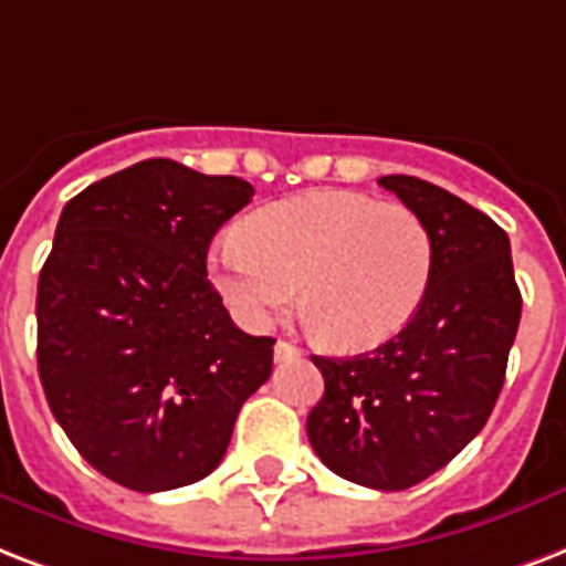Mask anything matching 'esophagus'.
<instances>
[{"label":"esophagus","mask_w":566,"mask_h":566,"mask_svg":"<svg viewBox=\"0 0 566 566\" xmlns=\"http://www.w3.org/2000/svg\"><path fill=\"white\" fill-rule=\"evenodd\" d=\"M297 357H301V352H297L292 343H286V339H277V343H274V360L277 363L297 360Z\"/></svg>","instance_id":"1"}]
</instances>
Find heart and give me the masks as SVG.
I'll return each instance as SVG.
<instances>
[{"label":"heart","mask_w":566,"mask_h":566,"mask_svg":"<svg viewBox=\"0 0 566 566\" xmlns=\"http://www.w3.org/2000/svg\"><path fill=\"white\" fill-rule=\"evenodd\" d=\"M431 274L422 214L336 188L262 206L212 256L214 286L248 327H269L297 297L318 339L343 352L396 336Z\"/></svg>","instance_id":"1"}]
</instances>
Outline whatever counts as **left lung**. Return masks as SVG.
Segmentation results:
<instances>
[{
	"label": "left lung",
	"mask_w": 566,
	"mask_h": 566,
	"mask_svg": "<svg viewBox=\"0 0 566 566\" xmlns=\"http://www.w3.org/2000/svg\"><path fill=\"white\" fill-rule=\"evenodd\" d=\"M378 186L428 223L431 286L413 318L375 352L313 357L324 396L306 416V437L336 475L407 490L488 424L523 297L507 233L493 218L424 179L392 174Z\"/></svg>",
	"instance_id": "obj_1"
}]
</instances>
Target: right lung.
<instances>
[{"label":"right lung","instance_id":"add662e5","mask_svg":"<svg viewBox=\"0 0 566 566\" xmlns=\"http://www.w3.org/2000/svg\"><path fill=\"white\" fill-rule=\"evenodd\" d=\"M251 197L239 177L147 159L64 206L38 280V371L105 479L138 493L206 479L269 380L274 339L239 331L206 280L212 235Z\"/></svg>","mask_w":566,"mask_h":566}]
</instances>
